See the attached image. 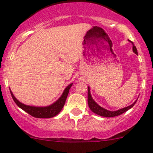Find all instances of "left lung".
I'll return each mask as SVG.
<instances>
[{
  "mask_svg": "<svg viewBox=\"0 0 153 153\" xmlns=\"http://www.w3.org/2000/svg\"><path fill=\"white\" fill-rule=\"evenodd\" d=\"M128 41L131 42L132 43V45H133V52H134L136 55H138L137 49H136V46H134L133 42H132L130 41V40H128ZM136 101L137 100L135 101V102H133V104H131V105L127 106V107L119 109V110H117V111H108V110H107V109H105V108H104L100 106L97 103V102H96L95 101L93 100V98L91 95V93H90V88H89V86H88V104H89V108L91 109V111L94 112V114H97V115L101 116V117H117V116L122 114L125 113V111H127L129 110L130 108H131L135 105V103L136 102Z\"/></svg>",
  "mask_w": 153,
  "mask_h": 153,
  "instance_id": "obj_1",
  "label": "left lung"
}]
</instances>
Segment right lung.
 <instances>
[{"label":"right lung","mask_w":153,"mask_h":153,"mask_svg":"<svg viewBox=\"0 0 153 153\" xmlns=\"http://www.w3.org/2000/svg\"><path fill=\"white\" fill-rule=\"evenodd\" d=\"M72 83H70V85L65 88L62 93V96L51 105L48 106H33V105H28L20 102L17 98L14 96L12 91L10 90L11 95L17 104L20 108L25 111L32 117H36V118H51V117H55L62 111L63 108L64 104H65L66 99H67V95H68L69 91L71 88Z\"/></svg>","instance_id":"obj_1"}]
</instances>
